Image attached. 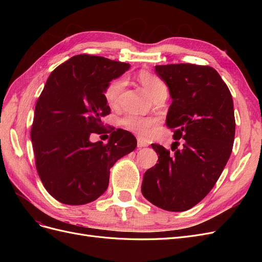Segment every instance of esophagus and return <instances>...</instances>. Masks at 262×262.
I'll return each instance as SVG.
<instances>
[{
	"mask_svg": "<svg viewBox=\"0 0 262 262\" xmlns=\"http://www.w3.org/2000/svg\"><path fill=\"white\" fill-rule=\"evenodd\" d=\"M148 144L146 143V142H144V141H142L141 139H139L138 140V147L139 148H142V147H145V146H147Z\"/></svg>",
	"mask_w": 262,
	"mask_h": 262,
	"instance_id": "obj_1",
	"label": "esophagus"
}]
</instances>
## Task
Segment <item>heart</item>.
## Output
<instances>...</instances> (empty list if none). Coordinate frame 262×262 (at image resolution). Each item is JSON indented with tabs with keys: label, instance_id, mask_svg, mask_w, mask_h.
<instances>
[{
	"label": "heart",
	"instance_id": "b5f03b06",
	"mask_svg": "<svg viewBox=\"0 0 262 262\" xmlns=\"http://www.w3.org/2000/svg\"><path fill=\"white\" fill-rule=\"evenodd\" d=\"M139 81L150 96H153L154 94L162 90H166V86L161 78L148 72H141L139 74ZM124 86L125 80L123 77H118L107 85L105 90V98L109 106L117 105ZM121 123L124 128L137 133L138 136L146 137L149 128L154 124V120L150 118H142L134 115H129L122 119Z\"/></svg>",
	"mask_w": 262,
	"mask_h": 262
}]
</instances>
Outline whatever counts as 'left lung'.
Returning <instances> with one entry per match:
<instances>
[{
  "label": "left lung",
  "mask_w": 262,
  "mask_h": 262,
  "mask_svg": "<svg viewBox=\"0 0 262 262\" xmlns=\"http://www.w3.org/2000/svg\"><path fill=\"white\" fill-rule=\"evenodd\" d=\"M172 99L166 125L173 130L170 153L152 144L158 163L145 171L142 194L166 211H187L207 195L231 156L235 138L231 92L215 70L190 63L156 66ZM183 139L182 148H177Z\"/></svg>",
  "instance_id": "obj_1"
}]
</instances>
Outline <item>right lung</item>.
<instances>
[{"label": "right lung", "instance_id": "right-lung-1", "mask_svg": "<svg viewBox=\"0 0 262 262\" xmlns=\"http://www.w3.org/2000/svg\"><path fill=\"white\" fill-rule=\"evenodd\" d=\"M129 68V63L78 54L47 80L35 107L30 138L38 175L61 203L96 200L108 188L110 168L137 147V139L122 129L114 131L107 144L90 140L91 134L102 133L100 118L110 114L107 85Z\"/></svg>", "mask_w": 262, "mask_h": 262}]
</instances>
